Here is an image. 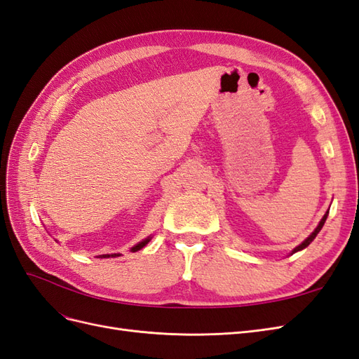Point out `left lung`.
I'll return each mask as SVG.
<instances>
[{
    "label": "left lung",
    "instance_id": "1",
    "mask_svg": "<svg viewBox=\"0 0 359 359\" xmlns=\"http://www.w3.org/2000/svg\"><path fill=\"white\" fill-rule=\"evenodd\" d=\"M328 212L330 211H327V212H325V215L322 217V220L319 222V224H318V227H316V229H314L313 231V233L307 238V240H304L298 247H295V248H293L292 250V253L290 255H293V253H297V252H299V250H304V248H306L307 245H310V243L314 240V238H316V235L320 232V229H322V227H323V224H325V220H327V217H328Z\"/></svg>",
    "mask_w": 359,
    "mask_h": 359
}]
</instances>
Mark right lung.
Here are the masks:
<instances>
[{"instance_id": "add662e5", "label": "right lung", "mask_w": 359, "mask_h": 359, "mask_svg": "<svg viewBox=\"0 0 359 359\" xmlns=\"http://www.w3.org/2000/svg\"><path fill=\"white\" fill-rule=\"evenodd\" d=\"M151 238L153 236H148V238H145L144 241H140V243H137L135 247H132L130 250H132V252H137V250H140V248H144L149 241H151ZM119 256V253H114V255H100V257L102 259H104V257H118Z\"/></svg>"}]
</instances>
